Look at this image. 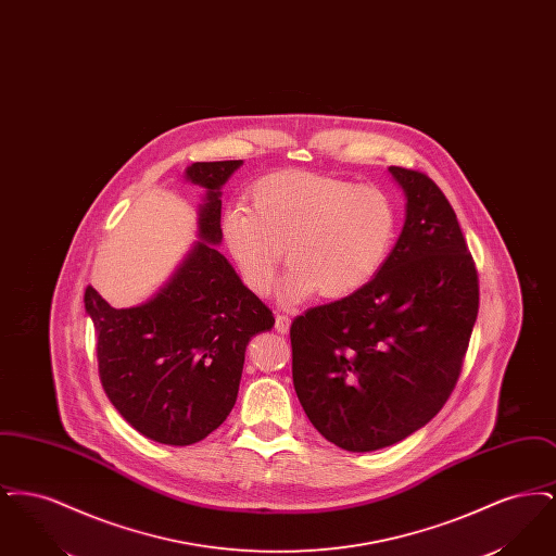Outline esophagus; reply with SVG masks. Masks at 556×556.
<instances>
[{"label":"esophagus","instance_id":"34e87169","mask_svg":"<svg viewBox=\"0 0 556 556\" xmlns=\"http://www.w3.org/2000/svg\"><path fill=\"white\" fill-rule=\"evenodd\" d=\"M291 318L288 315H277L275 317V329L279 333H288L290 331Z\"/></svg>","mask_w":556,"mask_h":556}]
</instances>
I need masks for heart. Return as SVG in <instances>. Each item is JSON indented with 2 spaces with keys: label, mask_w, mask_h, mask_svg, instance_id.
Segmentation results:
<instances>
[{
  "label": "heart",
  "mask_w": 556,
  "mask_h": 556,
  "mask_svg": "<svg viewBox=\"0 0 556 556\" xmlns=\"http://www.w3.org/2000/svg\"><path fill=\"white\" fill-rule=\"evenodd\" d=\"M220 231L245 288L256 295L273 291L286 252V302L313 293L342 300L367 288L388 263L397 211L379 187L279 170L252 187L250 211L223 216Z\"/></svg>",
  "instance_id": "1"
}]
</instances>
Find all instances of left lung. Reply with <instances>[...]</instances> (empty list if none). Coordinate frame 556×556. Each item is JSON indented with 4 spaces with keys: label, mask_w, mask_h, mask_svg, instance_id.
<instances>
[{
    "label": "left lung",
    "mask_w": 556,
    "mask_h": 556,
    "mask_svg": "<svg viewBox=\"0 0 556 556\" xmlns=\"http://www.w3.org/2000/svg\"><path fill=\"white\" fill-rule=\"evenodd\" d=\"M406 218L379 275L293 318L291 375L318 433L350 452L392 446L446 404L479 311L456 214L425 173L390 166Z\"/></svg>",
    "instance_id": "1"
}]
</instances>
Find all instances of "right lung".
<instances>
[{"label": "right lung", "mask_w": 556, "mask_h": 556, "mask_svg": "<svg viewBox=\"0 0 556 556\" xmlns=\"http://www.w3.org/2000/svg\"><path fill=\"white\" fill-rule=\"evenodd\" d=\"M239 166L241 160L187 166V181L206 189L200 241L152 300L112 308L91 286L85 290L104 392L127 424L160 444H195L227 419L245 345L275 325L268 306L216 250L220 187Z\"/></svg>", "instance_id": "obj_1"}]
</instances>
